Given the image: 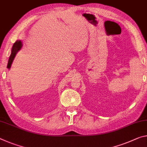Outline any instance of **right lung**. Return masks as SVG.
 <instances>
[{
  "label": "right lung",
  "instance_id": "obj_1",
  "mask_svg": "<svg viewBox=\"0 0 147 147\" xmlns=\"http://www.w3.org/2000/svg\"><path fill=\"white\" fill-rule=\"evenodd\" d=\"M22 42H21L20 40H17L14 44H13V45L12 46V49H11V55L10 56V58H9V59H8V65H7V68H8V69L10 68L11 65V63H12L13 60V59H14L16 53H17L18 51L20 50L21 48H22Z\"/></svg>",
  "mask_w": 147,
  "mask_h": 147
}]
</instances>
